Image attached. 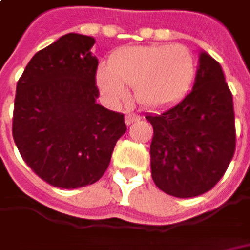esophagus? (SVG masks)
Instances as JSON below:
<instances>
[{"label":"esophagus","instance_id":"34e87169","mask_svg":"<svg viewBox=\"0 0 250 250\" xmlns=\"http://www.w3.org/2000/svg\"><path fill=\"white\" fill-rule=\"evenodd\" d=\"M138 120H140V117L139 115H136V114H130V112H128V114L125 115V122H126V125H130V124L136 122Z\"/></svg>","mask_w":250,"mask_h":250}]
</instances>
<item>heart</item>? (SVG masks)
<instances>
[{"label":"heart","instance_id":"heart-1","mask_svg":"<svg viewBox=\"0 0 250 250\" xmlns=\"http://www.w3.org/2000/svg\"><path fill=\"white\" fill-rule=\"evenodd\" d=\"M196 68L193 54L184 45H138L114 54L110 68L100 66L96 79L114 104L128 100L126 87H132L140 107L163 111L184 100L195 83Z\"/></svg>","mask_w":250,"mask_h":250}]
</instances>
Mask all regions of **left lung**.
Here are the masks:
<instances>
[{
    "mask_svg": "<svg viewBox=\"0 0 250 250\" xmlns=\"http://www.w3.org/2000/svg\"><path fill=\"white\" fill-rule=\"evenodd\" d=\"M146 120L154 132L151 177L163 192L199 196L224 175L235 151V115L224 72L213 57L202 51L192 91Z\"/></svg>",
    "mask_w": 250,
    "mask_h": 250,
    "instance_id": "1",
    "label": "left lung"
}]
</instances>
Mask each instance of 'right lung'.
I'll return each instance as SVG.
<instances>
[{"mask_svg":"<svg viewBox=\"0 0 250 250\" xmlns=\"http://www.w3.org/2000/svg\"><path fill=\"white\" fill-rule=\"evenodd\" d=\"M96 40L68 33L33 55L16 84L12 135L22 159L47 184L75 189L99 181L124 114L97 104Z\"/></svg>","mask_w":250,"mask_h":250,"instance_id":"obj_1","label":"right lung"}]
</instances>
